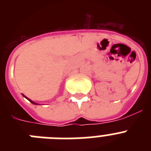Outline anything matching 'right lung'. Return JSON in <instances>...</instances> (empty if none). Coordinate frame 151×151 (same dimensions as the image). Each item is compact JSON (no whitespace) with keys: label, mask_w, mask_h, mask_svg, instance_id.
<instances>
[{"label":"right lung","mask_w":151,"mask_h":151,"mask_svg":"<svg viewBox=\"0 0 151 151\" xmlns=\"http://www.w3.org/2000/svg\"><path fill=\"white\" fill-rule=\"evenodd\" d=\"M22 95H23V94H22ZM23 96H24V95H23ZM24 97H26V99H27V100H29V101H30V102H31V103H32V104H33L38 105V104H36V103H35V102H34V101H32V100L29 99V98H28V97H26V96H24Z\"/></svg>","instance_id":"add662e5"}]
</instances>
